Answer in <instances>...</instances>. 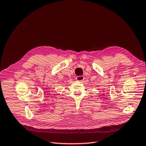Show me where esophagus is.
Here are the masks:
<instances>
[{"mask_svg":"<svg viewBox=\"0 0 146 146\" xmlns=\"http://www.w3.org/2000/svg\"><path fill=\"white\" fill-rule=\"evenodd\" d=\"M84 79V77L83 76H78L76 77V80L78 81H82Z\"/></svg>","mask_w":146,"mask_h":146,"instance_id":"esophagus-1","label":"esophagus"}]
</instances>
